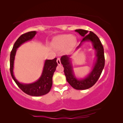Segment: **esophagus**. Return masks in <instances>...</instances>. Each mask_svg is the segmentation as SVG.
Wrapping results in <instances>:
<instances>
[{
  "instance_id": "obj_1",
  "label": "esophagus",
  "mask_w": 123,
  "mask_h": 123,
  "mask_svg": "<svg viewBox=\"0 0 123 123\" xmlns=\"http://www.w3.org/2000/svg\"><path fill=\"white\" fill-rule=\"evenodd\" d=\"M56 62H57V63H58V65L61 64V62H60V59L59 58H58V59H57Z\"/></svg>"
}]
</instances>
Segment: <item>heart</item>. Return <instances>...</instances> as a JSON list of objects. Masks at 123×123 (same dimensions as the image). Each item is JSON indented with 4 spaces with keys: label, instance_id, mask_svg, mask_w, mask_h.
Returning <instances> with one entry per match:
<instances>
[{
    "label": "heart",
    "instance_id": "b5f03b06",
    "mask_svg": "<svg viewBox=\"0 0 123 123\" xmlns=\"http://www.w3.org/2000/svg\"><path fill=\"white\" fill-rule=\"evenodd\" d=\"M76 42V38L71 35H62L53 40V45L54 48L56 49H63L67 47V49L70 50L74 46Z\"/></svg>",
    "mask_w": 123,
    "mask_h": 123
}]
</instances>
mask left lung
Instances as JSON below:
<instances>
[{"instance_id": "8db88e82", "label": "left lung", "mask_w": 123, "mask_h": 123, "mask_svg": "<svg viewBox=\"0 0 123 123\" xmlns=\"http://www.w3.org/2000/svg\"><path fill=\"white\" fill-rule=\"evenodd\" d=\"M75 31L79 33V34L83 37L81 43L77 49L80 48L83 42L90 41L92 43L93 48L96 52V56L97 58L93 69L85 78L78 80L76 78L74 74L73 67L70 61V55H63L61 57L60 61L62 64L63 65L64 72L67 80L70 85L76 90H86L93 86L101 74L102 70L105 66L104 50L99 38L92 31H90L88 33V31L87 30L82 29L75 30Z\"/></svg>"}]
</instances>
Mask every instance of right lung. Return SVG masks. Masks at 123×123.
Wrapping results in <instances>:
<instances>
[{
    "label": "right lung",
    "mask_w": 123,
    "mask_h": 123,
    "mask_svg": "<svg viewBox=\"0 0 123 123\" xmlns=\"http://www.w3.org/2000/svg\"><path fill=\"white\" fill-rule=\"evenodd\" d=\"M36 34V31H30L22 35L15 42L10 55V72L12 77L18 87L28 95L40 96L49 92L53 85V76L58 65L56 58L53 60H46L43 66V73L40 78L34 83L23 84L19 83L13 74L14 61L17 49L25 42L31 40Z\"/></svg>",
    "instance_id": "right-lung-1"
}]
</instances>
